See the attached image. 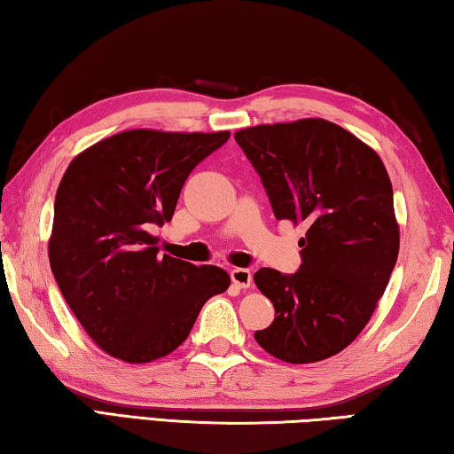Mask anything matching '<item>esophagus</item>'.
<instances>
[{
  "label": "esophagus",
  "mask_w": 454,
  "mask_h": 454,
  "mask_svg": "<svg viewBox=\"0 0 454 454\" xmlns=\"http://www.w3.org/2000/svg\"><path fill=\"white\" fill-rule=\"evenodd\" d=\"M231 281L237 289H249L251 283H253V275L249 269H241L237 267L231 271Z\"/></svg>",
  "instance_id": "34e87169"
}]
</instances>
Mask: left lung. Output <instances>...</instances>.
Masks as SVG:
<instances>
[{
  "label": "left lung",
  "mask_w": 454,
  "mask_h": 454,
  "mask_svg": "<svg viewBox=\"0 0 454 454\" xmlns=\"http://www.w3.org/2000/svg\"><path fill=\"white\" fill-rule=\"evenodd\" d=\"M235 139L275 217L307 227L297 273L253 275L275 307L255 340L285 363L329 359L367 327L399 257L391 179L375 149L321 117L245 127Z\"/></svg>",
  "instance_id": "obj_1"
}]
</instances>
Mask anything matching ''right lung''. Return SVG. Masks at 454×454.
I'll return each instance as SVG.
<instances>
[{
	"label": "right lung",
	"instance_id": "obj_1",
	"mask_svg": "<svg viewBox=\"0 0 454 454\" xmlns=\"http://www.w3.org/2000/svg\"><path fill=\"white\" fill-rule=\"evenodd\" d=\"M229 131L129 129L83 149L55 193L50 265L101 351L151 363L189 337L205 301L227 291L221 267L159 257L151 227L171 221L181 187Z\"/></svg>",
	"mask_w": 454,
	"mask_h": 454
}]
</instances>
